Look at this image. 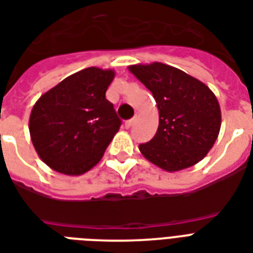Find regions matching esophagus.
<instances>
[{
    "instance_id": "obj_1",
    "label": "esophagus",
    "mask_w": 253,
    "mask_h": 253,
    "mask_svg": "<svg viewBox=\"0 0 253 253\" xmlns=\"http://www.w3.org/2000/svg\"><path fill=\"white\" fill-rule=\"evenodd\" d=\"M134 124V119H130V120L125 121V128H130L132 125Z\"/></svg>"
}]
</instances>
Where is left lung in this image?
Segmentation results:
<instances>
[{"label":"left lung","mask_w":253,"mask_h":253,"mask_svg":"<svg viewBox=\"0 0 253 253\" xmlns=\"http://www.w3.org/2000/svg\"><path fill=\"white\" fill-rule=\"evenodd\" d=\"M153 93L160 124L149 142L140 144L146 160L168 171L195 165L212 148L220 129V108L211 89L171 66L152 63L129 67Z\"/></svg>","instance_id":"1"}]
</instances>
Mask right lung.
I'll list each match as a JSON object with an SVG mask.
<instances>
[{
  "label": "right lung",
  "mask_w": 253,
  "mask_h": 253,
  "mask_svg": "<svg viewBox=\"0 0 253 253\" xmlns=\"http://www.w3.org/2000/svg\"><path fill=\"white\" fill-rule=\"evenodd\" d=\"M115 72L89 67L62 80L31 111V141L51 169L79 175L101 160L121 126L105 91Z\"/></svg>",
  "instance_id": "obj_1"
}]
</instances>
